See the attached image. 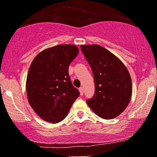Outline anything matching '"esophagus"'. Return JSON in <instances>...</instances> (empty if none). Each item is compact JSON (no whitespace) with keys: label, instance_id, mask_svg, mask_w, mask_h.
<instances>
[{"label":"esophagus","instance_id":"1","mask_svg":"<svg viewBox=\"0 0 157 157\" xmlns=\"http://www.w3.org/2000/svg\"><path fill=\"white\" fill-rule=\"evenodd\" d=\"M79 91H80V95H83V94H84V89H83L82 87H81L79 88Z\"/></svg>","mask_w":157,"mask_h":157}]
</instances>
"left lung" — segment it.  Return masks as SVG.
<instances>
[{
  "label": "left lung",
  "instance_id": "1",
  "mask_svg": "<svg viewBox=\"0 0 157 157\" xmlns=\"http://www.w3.org/2000/svg\"><path fill=\"white\" fill-rule=\"evenodd\" d=\"M95 80V95L87 100L93 111L103 119H112L124 111L132 95L131 75L124 64L98 44L81 45Z\"/></svg>",
  "mask_w": 157,
  "mask_h": 157
}]
</instances>
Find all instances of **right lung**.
<instances>
[{"label":"right lung","instance_id":"add662e5","mask_svg":"<svg viewBox=\"0 0 157 157\" xmlns=\"http://www.w3.org/2000/svg\"><path fill=\"white\" fill-rule=\"evenodd\" d=\"M78 53L77 46L59 44L44 49L31 62L26 82L27 98L44 121L52 124L62 121L80 95L68 72Z\"/></svg>","mask_w":157,"mask_h":157}]
</instances>
